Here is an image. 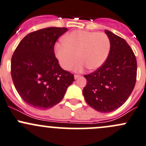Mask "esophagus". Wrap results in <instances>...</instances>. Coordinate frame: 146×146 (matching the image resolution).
Masks as SVG:
<instances>
[{"instance_id":"obj_1","label":"esophagus","mask_w":146,"mask_h":146,"mask_svg":"<svg viewBox=\"0 0 146 146\" xmlns=\"http://www.w3.org/2000/svg\"><path fill=\"white\" fill-rule=\"evenodd\" d=\"M80 75H77V74L74 75V78H75V79H78V78H80Z\"/></svg>"}]
</instances>
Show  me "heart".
<instances>
[{
    "label": "heart",
    "instance_id": "obj_1",
    "mask_svg": "<svg viewBox=\"0 0 146 146\" xmlns=\"http://www.w3.org/2000/svg\"><path fill=\"white\" fill-rule=\"evenodd\" d=\"M61 44L55 46L56 56L61 67L69 70L78 61L76 71L88 68L97 70L107 61L111 42L106 34L86 30H74L63 36Z\"/></svg>",
    "mask_w": 146,
    "mask_h": 146
}]
</instances>
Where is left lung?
<instances>
[{
  "mask_svg": "<svg viewBox=\"0 0 146 146\" xmlns=\"http://www.w3.org/2000/svg\"><path fill=\"white\" fill-rule=\"evenodd\" d=\"M111 42L107 61L102 67L84 75L87 85L82 90L86 102L100 112H111L127 100L136 81L135 54L125 39L105 30Z\"/></svg>",
  "mask_w": 146,
  "mask_h": 146,
  "instance_id": "8db88e82",
  "label": "left lung"
}]
</instances>
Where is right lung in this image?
<instances>
[{
	"label": "right lung",
	"instance_id": "1",
	"mask_svg": "<svg viewBox=\"0 0 146 146\" xmlns=\"http://www.w3.org/2000/svg\"><path fill=\"white\" fill-rule=\"evenodd\" d=\"M67 31L66 27H48L30 32L13 53L10 72L15 88L32 107H54L75 80L73 74L61 68L54 54L56 42Z\"/></svg>",
	"mask_w": 146,
	"mask_h": 146
}]
</instances>
